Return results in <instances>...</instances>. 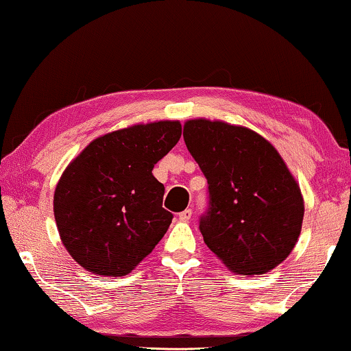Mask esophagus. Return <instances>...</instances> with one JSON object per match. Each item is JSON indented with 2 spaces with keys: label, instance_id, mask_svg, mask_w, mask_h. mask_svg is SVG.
<instances>
[{
  "label": "esophagus",
  "instance_id": "esophagus-1",
  "mask_svg": "<svg viewBox=\"0 0 351 351\" xmlns=\"http://www.w3.org/2000/svg\"><path fill=\"white\" fill-rule=\"evenodd\" d=\"M191 217H192V209H184V211L178 214V219H180L181 222H189Z\"/></svg>",
  "mask_w": 351,
  "mask_h": 351
}]
</instances>
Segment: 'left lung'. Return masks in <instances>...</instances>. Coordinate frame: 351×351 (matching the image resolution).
I'll use <instances>...</instances> for the list:
<instances>
[{"label":"left lung","instance_id":"1","mask_svg":"<svg viewBox=\"0 0 351 351\" xmlns=\"http://www.w3.org/2000/svg\"><path fill=\"white\" fill-rule=\"evenodd\" d=\"M208 181L200 232L233 273L263 274L280 265L300 238L304 200L268 140L243 125L189 119L182 132Z\"/></svg>","mask_w":351,"mask_h":351}]
</instances>
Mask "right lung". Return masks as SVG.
Here are the masks:
<instances>
[{
    "label": "right lung",
    "instance_id": "1",
    "mask_svg": "<svg viewBox=\"0 0 351 351\" xmlns=\"http://www.w3.org/2000/svg\"><path fill=\"white\" fill-rule=\"evenodd\" d=\"M181 137L180 121L135 124L102 135L67 165L56 184L60 238L82 268L125 276L156 247L173 214L153 169Z\"/></svg>",
    "mask_w": 351,
    "mask_h": 351
}]
</instances>
